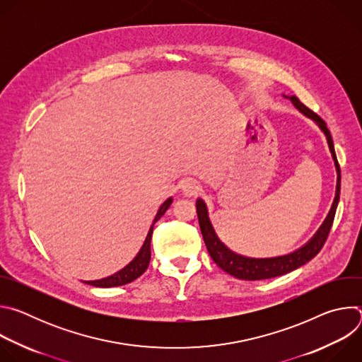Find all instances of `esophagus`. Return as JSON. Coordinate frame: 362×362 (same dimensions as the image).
<instances>
[{
    "mask_svg": "<svg viewBox=\"0 0 362 362\" xmlns=\"http://www.w3.org/2000/svg\"><path fill=\"white\" fill-rule=\"evenodd\" d=\"M180 189L183 192V194H186V196H196L200 192V185L197 180L189 177L180 183Z\"/></svg>",
    "mask_w": 362,
    "mask_h": 362,
    "instance_id": "1",
    "label": "esophagus"
}]
</instances>
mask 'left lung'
<instances>
[{
	"instance_id": "obj_1",
	"label": "left lung",
	"mask_w": 362,
	"mask_h": 362,
	"mask_svg": "<svg viewBox=\"0 0 362 362\" xmlns=\"http://www.w3.org/2000/svg\"><path fill=\"white\" fill-rule=\"evenodd\" d=\"M285 98H289L292 101V105L308 119L314 120L318 127L322 130V133L327 137L328 146H329V151L332 154V159L335 163V169H337V190H335V197L331 206V211L328 214V216L325 218L324 223L320 226V229L317 230V233L309 239L303 246H300L299 249L288 253V255H282V256H275V257H249V256H243L239 255L233 250H230L216 235L212 222L209 219L208 215V206L203 202V199H197L196 200V214L199 218V226L202 230V236L204 240L206 247H208V252L211 255V257L214 259V262L223 269L225 272H228L229 275L238 278V279H243V281H259V279H271V278H276L285 274H289L295 269H298L299 267L305 265L306 262H309L313 259L314 256L318 255V252L322 249L334 218H335V211L337 206L339 202V189H341V170H339V165L337 160V154L334 150V141L331 137V133L327 127V123L313 110H309L305 105L299 101V98L296 95H285Z\"/></svg>"
}]
</instances>
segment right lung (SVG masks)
Masks as SVG:
<instances>
[{
  "label": "right lung",
  "mask_w": 362,
  "mask_h": 362,
  "mask_svg": "<svg viewBox=\"0 0 362 362\" xmlns=\"http://www.w3.org/2000/svg\"><path fill=\"white\" fill-rule=\"evenodd\" d=\"M173 199L169 197L168 200H165L162 203V206L159 208L156 216H154V221L147 232V236L144 239L143 246L140 247L139 253L134 256V259L126 265L123 269H120L119 272H116L115 275H110L107 278H103V279H97V281H83L84 284L93 285V286H98V288H112V286H122L126 284L133 282L134 279H137L141 274H144V271L148 267L150 262V242H151V233H153V226L156 223L169 209V206L172 204Z\"/></svg>",
  "instance_id": "1"
}]
</instances>
